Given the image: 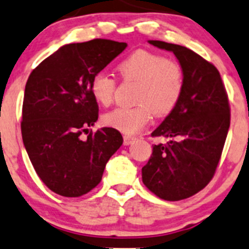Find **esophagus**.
Instances as JSON below:
<instances>
[{"mask_svg": "<svg viewBox=\"0 0 249 249\" xmlns=\"http://www.w3.org/2000/svg\"><path fill=\"white\" fill-rule=\"evenodd\" d=\"M135 141H136V137H133V136H130V135H125L124 136V144H125V145H130V144H132Z\"/></svg>", "mask_w": 249, "mask_h": 249, "instance_id": "34e87169", "label": "esophagus"}]
</instances>
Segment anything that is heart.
<instances>
[{
    "label": "heart",
    "instance_id": "1",
    "mask_svg": "<svg viewBox=\"0 0 249 249\" xmlns=\"http://www.w3.org/2000/svg\"><path fill=\"white\" fill-rule=\"evenodd\" d=\"M118 71L126 81H137L133 107H117L104 114L106 126L132 135L143 129L152 118L171 113L181 100L185 87V73L177 60L157 52L137 49L118 64ZM91 93L98 103L111 105L117 83L105 72L95 73L91 80Z\"/></svg>",
    "mask_w": 249,
    "mask_h": 249
}]
</instances>
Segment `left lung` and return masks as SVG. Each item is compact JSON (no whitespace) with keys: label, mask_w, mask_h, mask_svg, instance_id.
Returning a JSON list of instances; mask_svg holds the SVG:
<instances>
[{"label":"left lung","mask_w":249,"mask_h":249,"mask_svg":"<svg viewBox=\"0 0 249 249\" xmlns=\"http://www.w3.org/2000/svg\"><path fill=\"white\" fill-rule=\"evenodd\" d=\"M171 51L185 73V87L176 108L151 133L170 138L152 145L142 169L145 187L165 201L195 195L214 177L231 125V106L217 68L191 49L149 41Z\"/></svg>","instance_id":"obj_1"}]
</instances>
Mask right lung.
<instances>
[{
	"label": "right lung",
	"mask_w": 249,
	"mask_h": 249,
	"mask_svg": "<svg viewBox=\"0 0 249 249\" xmlns=\"http://www.w3.org/2000/svg\"><path fill=\"white\" fill-rule=\"evenodd\" d=\"M126 46L107 39L65 45L27 80L23 144L37 176L58 195L79 197L97 187L107 160L123 144L120 132L112 127L89 132L99 116L89 85Z\"/></svg>",
	"instance_id": "right-lung-1"
}]
</instances>
